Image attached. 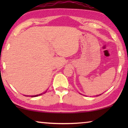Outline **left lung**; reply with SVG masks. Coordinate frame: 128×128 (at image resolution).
<instances>
[{
  "mask_svg": "<svg viewBox=\"0 0 128 128\" xmlns=\"http://www.w3.org/2000/svg\"><path fill=\"white\" fill-rule=\"evenodd\" d=\"M98 96H99V95H98Z\"/></svg>",
  "mask_w": 128,
  "mask_h": 128,
  "instance_id": "8db88e82",
  "label": "left lung"
}]
</instances>
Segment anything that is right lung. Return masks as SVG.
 <instances>
[{
  "label": "right lung",
  "mask_w": 128,
  "mask_h": 128,
  "mask_svg": "<svg viewBox=\"0 0 128 128\" xmlns=\"http://www.w3.org/2000/svg\"><path fill=\"white\" fill-rule=\"evenodd\" d=\"M42 95V94H40V95H33V96H31V97H36V96H38V95Z\"/></svg>",
  "instance_id": "right-lung-1"
}]
</instances>
